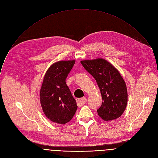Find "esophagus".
Returning a JSON list of instances; mask_svg holds the SVG:
<instances>
[{
	"mask_svg": "<svg viewBox=\"0 0 158 158\" xmlns=\"http://www.w3.org/2000/svg\"><path fill=\"white\" fill-rule=\"evenodd\" d=\"M87 99L85 98H82L80 99H76V102H77V105L79 107H81L82 106H83L84 104H85V103L86 102Z\"/></svg>",
	"mask_w": 158,
	"mask_h": 158,
	"instance_id": "obj_1",
	"label": "esophagus"
}]
</instances>
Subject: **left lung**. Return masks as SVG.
Masks as SVG:
<instances>
[{
	"mask_svg": "<svg viewBox=\"0 0 158 158\" xmlns=\"http://www.w3.org/2000/svg\"><path fill=\"white\" fill-rule=\"evenodd\" d=\"M81 63L96 79L101 91L102 104L97 110L99 116L105 121L121 117L127 106V90L118 70L102 58L83 60Z\"/></svg>",
	"mask_w": 158,
	"mask_h": 158,
	"instance_id": "1",
	"label": "left lung"
}]
</instances>
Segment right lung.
Wrapping results in <instances>:
<instances>
[{
    "mask_svg": "<svg viewBox=\"0 0 158 158\" xmlns=\"http://www.w3.org/2000/svg\"><path fill=\"white\" fill-rule=\"evenodd\" d=\"M75 60L53 63L44 75L40 89V103L44 114L52 122L65 124L74 116L77 106L65 83Z\"/></svg>",
    "mask_w": 158,
    "mask_h": 158,
    "instance_id": "right-lung-1",
    "label": "right lung"
}]
</instances>
